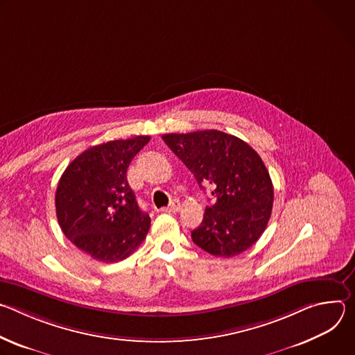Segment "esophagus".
<instances>
[{
    "mask_svg": "<svg viewBox=\"0 0 355 355\" xmlns=\"http://www.w3.org/2000/svg\"><path fill=\"white\" fill-rule=\"evenodd\" d=\"M162 211L166 212V214H175V212L180 211V204H178V202H171V204L167 208H163Z\"/></svg>",
    "mask_w": 355,
    "mask_h": 355,
    "instance_id": "1",
    "label": "esophagus"
}]
</instances>
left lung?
<instances>
[{
    "label": "left lung",
    "mask_w": 355,
    "mask_h": 355,
    "mask_svg": "<svg viewBox=\"0 0 355 355\" xmlns=\"http://www.w3.org/2000/svg\"><path fill=\"white\" fill-rule=\"evenodd\" d=\"M163 140L212 191L214 204L191 232L192 241L215 257H234L254 244L271 216L274 187L261 157L241 139L220 130L163 135Z\"/></svg>",
    "instance_id": "obj_1"
}]
</instances>
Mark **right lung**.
<instances>
[{
	"label": "right lung",
	"mask_w": 355,
	"mask_h": 355,
	"mask_svg": "<svg viewBox=\"0 0 355 355\" xmlns=\"http://www.w3.org/2000/svg\"><path fill=\"white\" fill-rule=\"evenodd\" d=\"M150 136L111 140L87 148L64 170L56 215L64 236L94 260L116 263L141 244L150 218L128 184L130 162Z\"/></svg>",
	"instance_id": "1"
}]
</instances>
